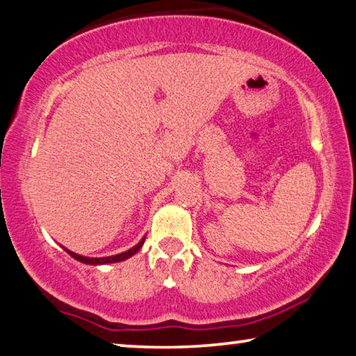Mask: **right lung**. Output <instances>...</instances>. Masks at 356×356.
Returning a JSON list of instances; mask_svg holds the SVG:
<instances>
[{
    "label": "right lung",
    "mask_w": 356,
    "mask_h": 356,
    "mask_svg": "<svg viewBox=\"0 0 356 356\" xmlns=\"http://www.w3.org/2000/svg\"><path fill=\"white\" fill-rule=\"evenodd\" d=\"M143 243H145V236L136 244V246L131 248V249H127L126 252H121V254H116V255H110V257H85V255L75 254V252H72V250H69L66 248H63V249L66 250V252L71 255V257L81 261V264H86V265H107V264H116V261H123V260H127L129 257H132V255L137 254L138 250H140V248L143 246Z\"/></svg>",
    "instance_id": "add662e5"
}]
</instances>
